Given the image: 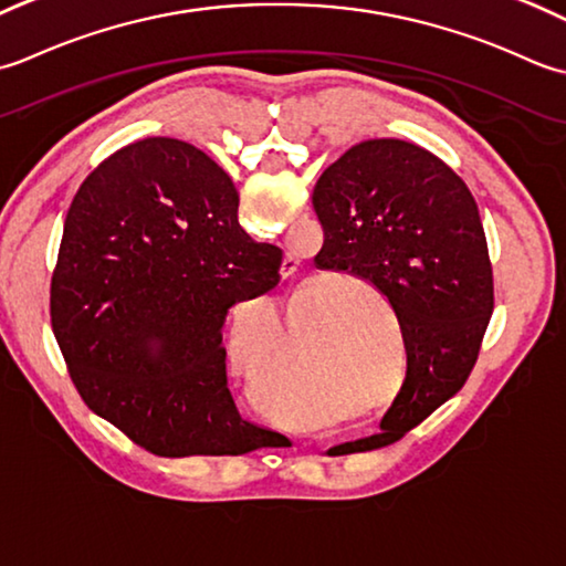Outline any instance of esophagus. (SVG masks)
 <instances>
[{"label": "esophagus", "instance_id": "esophagus-1", "mask_svg": "<svg viewBox=\"0 0 566 566\" xmlns=\"http://www.w3.org/2000/svg\"><path fill=\"white\" fill-rule=\"evenodd\" d=\"M297 266H300V261H297L295 256H291V253H287V259H285V271H287V273H293V271H297Z\"/></svg>", "mask_w": 566, "mask_h": 566}]
</instances>
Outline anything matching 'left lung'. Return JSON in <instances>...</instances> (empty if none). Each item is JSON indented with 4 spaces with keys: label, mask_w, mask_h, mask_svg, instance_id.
<instances>
[{
    "label": "left lung",
    "mask_w": 566,
    "mask_h": 566,
    "mask_svg": "<svg viewBox=\"0 0 566 566\" xmlns=\"http://www.w3.org/2000/svg\"><path fill=\"white\" fill-rule=\"evenodd\" d=\"M317 269L352 273L398 317L408 374L380 430L329 452L398 442L467 384L493 313V271L479 207L457 172L400 138H368L322 172Z\"/></svg>",
    "instance_id": "obj_1"
}]
</instances>
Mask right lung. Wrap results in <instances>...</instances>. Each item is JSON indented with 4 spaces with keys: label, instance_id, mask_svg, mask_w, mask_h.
Listing matches in <instances>:
<instances>
[{
    "label": "right lung",
    "instance_id": "obj_1",
    "mask_svg": "<svg viewBox=\"0 0 566 566\" xmlns=\"http://www.w3.org/2000/svg\"><path fill=\"white\" fill-rule=\"evenodd\" d=\"M239 192L188 142L119 148L80 186L51 281V325L85 406L158 457H237L287 437L241 418L229 310L281 281L283 251L239 224Z\"/></svg>",
    "mask_w": 566,
    "mask_h": 566
}]
</instances>
